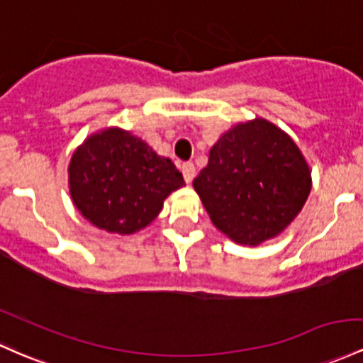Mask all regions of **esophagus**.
<instances>
[{"instance_id": "34e87169", "label": "esophagus", "mask_w": 363, "mask_h": 363, "mask_svg": "<svg viewBox=\"0 0 363 363\" xmlns=\"http://www.w3.org/2000/svg\"><path fill=\"white\" fill-rule=\"evenodd\" d=\"M181 170H182V175H184V181L186 182L193 181L194 174H196V169H194V163L193 162H184V163H182Z\"/></svg>"}]
</instances>
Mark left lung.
I'll list each match as a JSON object with an SVG mask.
<instances>
[{"label": "left lung", "instance_id": "8db88e82", "mask_svg": "<svg viewBox=\"0 0 363 363\" xmlns=\"http://www.w3.org/2000/svg\"><path fill=\"white\" fill-rule=\"evenodd\" d=\"M193 186L217 229L242 245H258L296 217L312 179L293 139L255 118L215 143Z\"/></svg>", "mask_w": 363, "mask_h": 363}]
</instances>
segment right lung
I'll use <instances>...</instances> for the list:
<instances>
[{
    "mask_svg": "<svg viewBox=\"0 0 363 363\" xmlns=\"http://www.w3.org/2000/svg\"><path fill=\"white\" fill-rule=\"evenodd\" d=\"M70 194L91 224L133 234L160 213L163 200L184 186L172 160L121 129L91 136L72 155Z\"/></svg>",
    "mask_w": 363,
    "mask_h": 363,
    "instance_id": "1",
    "label": "right lung"
}]
</instances>
